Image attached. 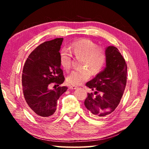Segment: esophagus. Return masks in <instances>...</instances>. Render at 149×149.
<instances>
[{"label":"esophagus","mask_w":149,"mask_h":149,"mask_svg":"<svg viewBox=\"0 0 149 149\" xmlns=\"http://www.w3.org/2000/svg\"><path fill=\"white\" fill-rule=\"evenodd\" d=\"M69 88H70V89H77L78 87H77V86H74V85H73V86H70Z\"/></svg>","instance_id":"34e87169"}]
</instances>
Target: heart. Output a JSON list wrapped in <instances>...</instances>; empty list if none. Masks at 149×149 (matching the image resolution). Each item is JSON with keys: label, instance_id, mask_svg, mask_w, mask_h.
<instances>
[{"label": "heart", "instance_id": "b5f03b06", "mask_svg": "<svg viewBox=\"0 0 149 149\" xmlns=\"http://www.w3.org/2000/svg\"><path fill=\"white\" fill-rule=\"evenodd\" d=\"M69 50L77 58H80L79 65L83 67L74 70L67 77L70 85H79L89 79L91 74L97 75L104 68L107 60L106 50L98 47L94 41L88 39H81L71 42ZM60 63L63 69L68 71L72 65V54L66 50H62L59 54Z\"/></svg>", "mask_w": 149, "mask_h": 149}]
</instances>
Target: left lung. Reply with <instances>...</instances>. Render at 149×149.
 I'll list each match as a JSON object with an SVG mask.
<instances>
[{"label":"left lung","mask_w":149,"mask_h":149,"mask_svg":"<svg viewBox=\"0 0 149 149\" xmlns=\"http://www.w3.org/2000/svg\"><path fill=\"white\" fill-rule=\"evenodd\" d=\"M107 67L86 86L95 93H88L85 106L94 118L107 116L120 104L127 83V64L116 47L106 49Z\"/></svg>","instance_id":"8db88e82"}]
</instances>
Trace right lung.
Returning <instances> with one entry per match:
<instances>
[{"mask_svg": "<svg viewBox=\"0 0 149 149\" xmlns=\"http://www.w3.org/2000/svg\"><path fill=\"white\" fill-rule=\"evenodd\" d=\"M63 38L39 45L29 55L22 72V89L26 102L33 114L44 118L54 114L57 100L68 89L60 87L64 81L60 68L59 50ZM58 88L50 90V83Z\"/></svg>", "mask_w": 149, "mask_h": 149, "instance_id": "obj_1", "label": "right lung"}]
</instances>
